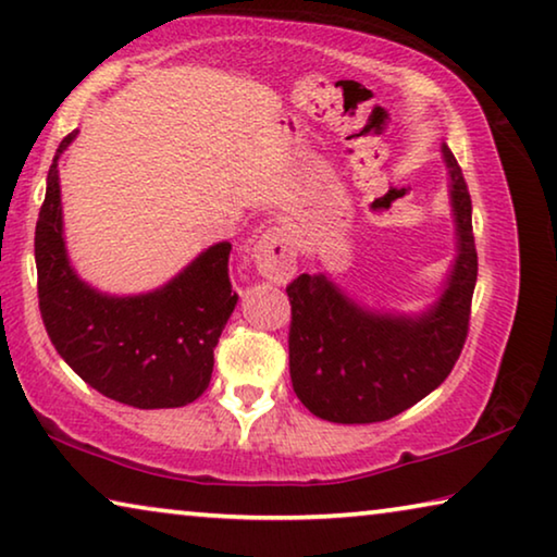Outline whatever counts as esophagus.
Instances as JSON below:
<instances>
[{
    "label": "esophagus",
    "mask_w": 557,
    "mask_h": 557,
    "mask_svg": "<svg viewBox=\"0 0 557 557\" xmlns=\"http://www.w3.org/2000/svg\"><path fill=\"white\" fill-rule=\"evenodd\" d=\"M253 263L273 284H286L296 273V246L286 226H273L253 246Z\"/></svg>",
    "instance_id": "1"
}]
</instances>
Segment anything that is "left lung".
Returning a JSON list of instances; mask_svg holds the SVG:
<instances>
[{"label":"left lung","mask_w":557,"mask_h":557,"mask_svg":"<svg viewBox=\"0 0 557 557\" xmlns=\"http://www.w3.org/2000/svg\"><path fill=\"white\" fill-rule=\"evenodd\" d=\"M456 256L438 298L423 311H375L326 273H301L290 301V383L313 416L331 423H379L435 391L468 336L478 278L473 203L456 157L443 144Z\"/></svg>","instance_id":"8db88e82"}]
</instances>
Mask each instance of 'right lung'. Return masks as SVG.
Listing matches in <instances>:
<instances>
[{
  "instance_id": "right-lung-1",
  "label": "right lung",
  "mask_w": 557,
  "mask_h": 557,
  "mask_svg": "<svg viewBox=\"0 0 557 557\" xmlns=\"http://www.w3.org/2000/svg\"><path fill=\"white\" fill-rule=\"evenodd\" d=\"M59 144L47 174L34 259L39 311L57 354L101 396L134 408H178L209 388L213 348L238 296L228 281V242L196 259L147 294L116 296L87 284L72 267L64 242Z\"/></svg>"
}]
</instances>
